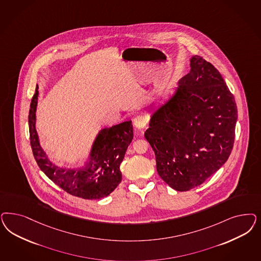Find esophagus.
<instances>
[{
    "mask_svg": "<svg viewBox=\"0 0 261 261\" xmlns=\"http://www.w3.org/2000/svg\"><path fill=\"white\" fill-rule=\"evenodd\" d=\"M134 125L137 129H143L147 126V119L142 115H138L134 120Z\"/></svg>",
    "mask_w": 261,
    "mask_h": 261,
    "instance_id": "1",
    "label": "esophagus"
}]
</instances>
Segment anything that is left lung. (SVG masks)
Returning <instances> with one entry per match:
<instances>
[{"instance_id":"obj_1","label":"left lung","mask_w":261,"mask_h":261,"mask_svg":"<svg viewBox=\"0 0 261 261\" xmlns=\"http://www.w3.org/2000/svg\"><path fill=\"white\" fill-rule=\"evenodd\" d=\"M190 67L144 134L159 175L177 191L199 186L218 171L236 136V100L220 72L199 56L190 59Z\"/></svg>"}]
</instances>
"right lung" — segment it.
<instances>
[{
    "label": "right lung",
    "mask_w": 261,
    "mask_h": 261,
    "mask_svg": "<svg viewBox=\"0 0 261 261\" xmlns=\"http://www.w3.org/2000/svg\"><path fill=\"white\" fill-rule=\"evenodd\" d=\"M38 86L29 113L30 139L34 159L44 174L67 193L85 200L109 196L122 180L120 164L134 138L132 121L102 128L97 135L84 168H61L50 162L43 151L35 129Z\"/></svg>",
    "instance_id": "add662e5"
}]
</instances>
